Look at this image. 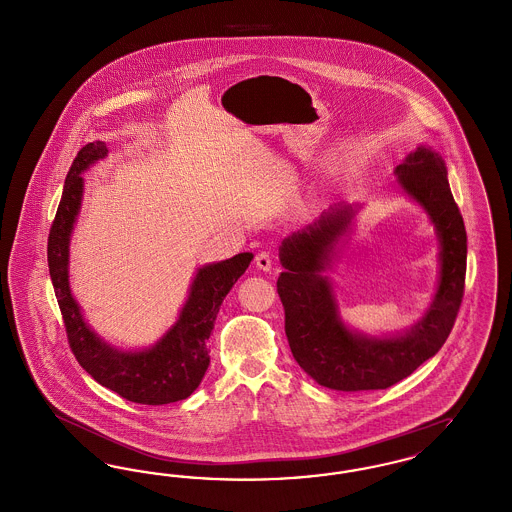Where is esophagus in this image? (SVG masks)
I'll return each mask as SVG.
<instances>
[{
    "label": "esophagus",
    "mask_w": 512,
    "mask_h": 512,
    "mask_svg": "<svg viewBox=\"0 0 512 512\" xmlns=\"http://www.w3.org/2000/svg\"><path fill=\"white\" fill-rule=\"evenodd\" d=\"M272 255L268 253V251H261V253H257V257H255V265L257 268H261V270H265V272H270V268H272Z\"/></svg>",
    "instance_id": "obj_1"
}]
</instances>
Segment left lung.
I'll return each instance as SVG.
<instances>
[{
    "mask_svg": "<svg viewBox=\"0 0 512 512\" xmlns=\"http://www.w3.org/2000/svg\"><path fill=\"white\" fill-rule=\"evenodd\" d=\"M395 174L405 192L428 211L441 240L438 293L426 317L405 336L368 340L351 334L338 318L332 288L318 272L349 222L347 209H334L330 217L286 238L280 247L286 270L280 272L276 290L284 305L293 359L330 390H386L411 376L449 338L463 303L466 230L443 159L430 147H418Z\"/></svg>",
    "mask_w": 512,
    "mask_h": 512,
    "instance_id": "1",
    "label": "left lung"
}]
</instances>
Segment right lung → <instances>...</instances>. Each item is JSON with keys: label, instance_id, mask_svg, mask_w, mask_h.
I'll list each match as a JSON object with an SVG mask.
<instances>
[{"label": "right lung", "instance_id": "add662e5", "mask_svg": "<svg viewBox=\"0 0 512 512\" xmlns=\"http://www.w3.org/2000/svg\"><path fill=\"white\" fill-rule=\"evenodd\" d=\"M107 146L92 142L82 147L67 174L63 195L51 222L48 267L69 347L78 365L98 384L119 393L122 399L142 405H167L194 393L209 366L207 340L215 328L226 293L249 267L253 255L238 253L217 265L199 268L190 297L171 332L153 349L119 353L111 349L82 320L69 290V238L82 197V176L94 161L105 157Z\"/></svg>", "mask_w": 512, "mask_h": 512}]
</instances>
